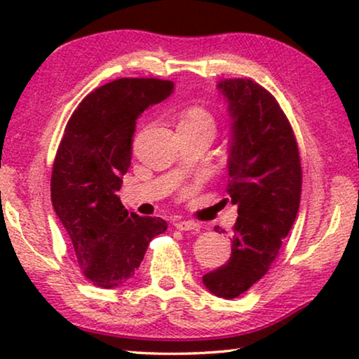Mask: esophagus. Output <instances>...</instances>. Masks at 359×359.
<instances>
[{"instance_id": "34e87169", "label": "esophagus", "mask_w": 359, "mask_h": 359, "mask_svg": "<svg viewBox=\"0 0 359 359\" xmlns=\"http://www.w3.org/2000/svg\"><path fill=\"white\" fill-rule=\"evenodd\" d=\"M175 227L178 230H196V232H198L201 225L196 224L194 220H176Z\"/></svg>"}]
</instances>
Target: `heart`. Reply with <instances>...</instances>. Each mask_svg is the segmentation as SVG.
Returning a JSON list of instances; mask_svg holds the SVG:
<instances>
[{"mask_svg":"<svg viewBox=\"0 0 359 359\" xmlns=\"http://www.w3.org/2000/svg\"><path fill=\"white\" fill-rule=\"evenodd\" d=\"M208 127V129L214 130L215 129V119L214 116L210 114L209 109H205L204 106L201 104H191L184 107L183 112L180 116V126L178 127Z\"/></svg>","mask_w":359,"mask_h":359,"instance_id":"b5f03b06","label":"heart"}]
</instances>
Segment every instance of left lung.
<instances>
[{"label": "left lung", "instance_id": "obj_1", "mask_svg": "<svg viewBox=\"0 0 359 359\" xmlns=\"http://www.w3.org/2000/svg\"><path fill=\"white\" fill-rule=\"evenodd\" d=\"M217 88L232 117L227 193L238 217L229 262L203 283L215 296L235 299L268 273L292 229L302 168L296 135L271 93L250 78H229Z\"/></svg>", "mask_w": 359, "mask_h": 359}]
</instances>
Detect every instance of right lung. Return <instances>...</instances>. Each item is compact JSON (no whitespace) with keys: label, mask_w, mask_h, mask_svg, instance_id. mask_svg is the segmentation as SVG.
Returning a JSON list of instances; mask_svg holds the SVG:
<instances>
[{"label":"right lung","mask_w":359,"mask_h":359,"mask_svg":"<svg viewBox=\"0 0 359 359\" xmlns=\"http://www.w3.org/2000/svg\"><path fill=\"white\" fill-rule=\"evenodd\" d=\"M158 78H119L91 91L73 112L53 160L50 193L78 264L97 287L134 278L151 238L168 224L129 212L116 193L132 158L135 124L173 93Z\"/></svg>","instance_id":"obj_1"}]
</instances>
